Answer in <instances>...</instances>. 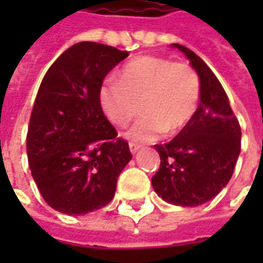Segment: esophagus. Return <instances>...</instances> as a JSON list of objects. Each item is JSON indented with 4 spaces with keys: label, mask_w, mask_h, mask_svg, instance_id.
<instances>
[{
    "label": "esophagus",
    "mask_w": 263,
    "mask_h": 263,
    "mask_svg": "<svg viewBox=\"0 0 263 263\" xmlns=\"http://www.w3.org/2000/svg\"><path fill=\"white\" fill-rule=\"evenodd\" d=\"M129 151H131L132 155H135L139 151V146L138 145H135V143H129Z\"/></svg>",
    "instance_id": "1"
}]
</instances>
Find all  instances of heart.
Listing matches in <instances>:
<instances>
[{"label": "heart", "instance_id": "b5f03b06", "mask_svg": "<svg viewBox=\"0 0 263 263\" xmlns=\"http://www.w3.org/2000/svg\"><path fill=\"white\" fill-rule=\"evenodd\" d=\"M201 83L189 65L158 56H141L126 63L118 79H107L100 87L101 109L112 124L125 126L139 112L143 114L129 128L126 137L135 142H149L163 132L173 135L187 125L196 114Z\"/></svg>", "mask_w": 263, "mask_h": 263}]
</instances>
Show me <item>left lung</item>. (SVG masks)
<instances>
[{
    "label": "left lung",
    "instance_id": "left-lung-1",
    "mask_svg": "<svg viewBox=\"0 0 263 263\" xmlns=\"http://www.w3.org/2000/svg\"><path fill=\"white\" fill-rule=\"evenodd\" d=\"M190 60L200 77L197 111L171 142L155 145L160 156L152 186L166 203L197 207L226 187L241 152V128L218 79L183 45L172 43Z\"/></svg>",
    "mask_w": 263,
    "mask_h": 263
}]
</instances>
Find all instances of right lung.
<instances>
[{
    "instance_id": "1",
    "label": "right lung",
    "mask_w": 263,
    "mask_h": 263,
    "mask_svg": "<svg viewBox=\"0 0 263 263\" xmlns=\"http://www.w3.org/2000/svg\"><path fill=\"white\" fill-rule=\"evenodd\" d=\"M126 56L108 45L79 42L60 54L41 83L26 154L42 197L59 213L83 215L107 205L132 159L98 100L104 77Z\"/></svg>"
}]
</instances>
